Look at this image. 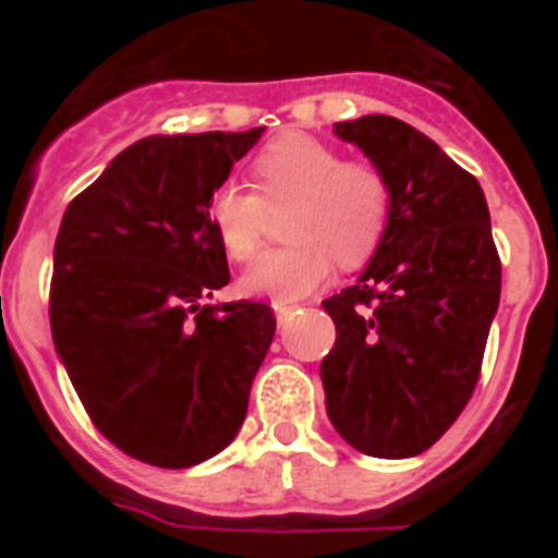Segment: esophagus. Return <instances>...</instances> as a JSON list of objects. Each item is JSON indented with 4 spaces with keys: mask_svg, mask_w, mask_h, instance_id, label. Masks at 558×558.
Wrapping results in <instances>:
<instances>
[{
    "mask_svg": "<svg viewBox=\"0 0 558 558\" xmlns=\"http://www.w3.org/2000/svg\"><path fill=\"white\" fill-rule=\"evenodd\" d=\"M293 310H295V304L274 302V313H276V318H279V324H284V322H288L290 315H293Z\"/></svg>",
    "mask_w": 558,
    "mask_h": 558,
    "instance_id": "34e87169",
    "label": "esophagus"
}]
</instances>
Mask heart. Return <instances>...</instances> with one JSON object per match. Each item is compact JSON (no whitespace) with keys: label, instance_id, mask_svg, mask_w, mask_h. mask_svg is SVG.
Masks as SVG:
<instances>
[{"label":"heart","instance_id":"1","mask_svg":"<svg viewBox=\"0 0 558 558\" xmlns=\"http://www.w3.org/2000/svg\"><path fill=\"white\" fill-rule=\"evenodd\" d=\"M254 190L223 184L209 201V220L234 259H248L263 240L268 211L295 206L288 248L263 251L245 268L243 288L274 302H293L332 270L357 268L377 251L391 218V186L368 161H347L313 136L270 142L251 165Z\"/></svg>","mask_w":558,"mask_h":558}]
</instances>
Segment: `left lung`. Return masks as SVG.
<instances>
[{"label":"left lung","mask_w":558,"mask_h":558,"mask_svg":"<svg viewBox=\"0 0 558 558\" xmlns=\"http://www.w3.org/2000/svg\"><path fill=\"white\" fill-rule=\"evenodd\" d=\"M391 186V218L357 284L324 302L327 413L354 450L411 458L450 430L481 377L500 256L475 175L386 113L338 122Z\"/></svg>","instance_id":"8db88e82"}]
</instances>
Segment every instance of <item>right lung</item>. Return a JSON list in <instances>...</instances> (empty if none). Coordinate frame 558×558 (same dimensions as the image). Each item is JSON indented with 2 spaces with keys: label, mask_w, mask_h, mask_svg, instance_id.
Here are the masks:
<instances>
[{
  "label": "right lung",
  "mask_w": 558,
  "mask_h": 558,
  "mask_svg": "<svg viewBox=\"0 0 558 558\" xmlns=\"http://www.w3.org/2000/svg\"><path fill=\"white\" fill-rule=\"evenodd\" d=\"M259 136H147L63 211L52 340L88 418L136 461L195 466L231 445L248 411L274 310L201 299L229 284L209 201Z\"/></svg>",
  "instance_id": "add662e5"
}]
</instances>
